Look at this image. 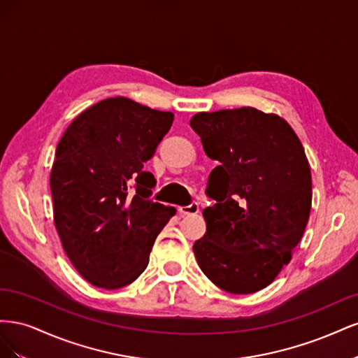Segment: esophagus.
I'll return each mask as SVG.
<instances>
[{"label":"esophagus","instance_id":"esophagus-1","mask_svg":"<svg viewBox=\"0 0 358 358\" xmlns=\"http://www.w3.org/2000/svg\"><path fill=\"white\" fill-rule=\"evenodd\" d=\"M178 212H179V215L185 216V215H196V213L200 212V209H199L197 203H192L189 206H183V208H179Z\"/></svg>","mask_w":358,"mask_h":358}]
</instances>
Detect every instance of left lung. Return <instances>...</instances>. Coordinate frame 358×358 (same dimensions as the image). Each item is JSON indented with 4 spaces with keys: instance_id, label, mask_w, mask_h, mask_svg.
I'll use <instances>...</instances> for the list:
<instances>
[{
    "instance_id": "left-lung-1",
    "label": "left lung",
    "mask_w": 358,
    "mask_h": 358,
    "mask_svg": "<svg viewBox=\"0 0 358 358\" xmlns=\"http://www.w3.org/2000/svg\"><path fill=\"white\" fill-rule=\"evenodd\" d=\"M204 154L220 162L209 176L216 200L192 249L203 273L231 294H252L291 262L312 208L308 157L292 127L255 107L200 112L189 121Z\"/></svg>"
}]
</instances>
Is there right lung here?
I'll return each mask as SVG.
<instances>
[{
	"label": "right lung",
	"instance_id": "obj_1",
	"mask_svg": "<svg viewBox=\"0 0 358 358\" xmlns=\"http://www.w3.org/2000/svg\"><path fill=\"white\" fill-rule=\"evenodd\" d=\"M171 122V112L112 96L76 116L59 140L50 171L53 222L71 264L95 287L134 282L176 213L148 200L155 179L143 170Z\"/></svg>",
	"mask_w": 358,
	"mask_h": 358
}]
</instances>
